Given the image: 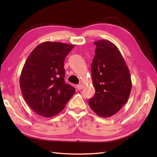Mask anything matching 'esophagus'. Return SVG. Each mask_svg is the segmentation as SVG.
<instances>
[{
	"label": "esophagus",
	"instance_id": "1",
	"mask_svg": "<svg viewBox=\"0 0 157 157\" xmlns=\"http://www.w3.org/2000/svg\"><path fill=\"white\" fill-rule=\"evenodd\" d=\"M83 87V85L82 84H78L77 86V88L78 90H80Z\"/></svg>",
	"mask_w": 157,
	"mask_h": 157
}]
</instances>
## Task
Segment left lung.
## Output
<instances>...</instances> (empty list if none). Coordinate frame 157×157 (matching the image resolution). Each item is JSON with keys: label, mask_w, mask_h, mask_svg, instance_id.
<instances>
[{"label": "left lung", "mask_w": 157, "mask_h": 157, "mask_svg": "<svg viewBox=\"0 0 157 157\" xmlns=\"http://www.w3.org/2000/svg\"><path fill=\"white\" fill-rule=\"evenodd\" d=\"M94 44L96 48L91 72L96 93L89 99V105L98 115L107 118L126 103L132 89L131 76L115 44L107 40H99Z\"/></svg>", "instance_id": "8db88e82"}]
</instances>
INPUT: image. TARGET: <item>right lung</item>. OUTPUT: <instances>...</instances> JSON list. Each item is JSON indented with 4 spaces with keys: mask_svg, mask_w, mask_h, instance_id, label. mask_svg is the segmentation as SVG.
Returning <instances> with one entry per match:
<instances>
[{
    "mask_svg": "<svg viewBox=\"0 0 157 157\" xmlns=\"http://www.w3.org/2000/svg\"><path fill=\"white\" fill-rule=\"evenodd\" d=\"M74 47L59 42H44L26 59L20 75V88L27 103L39 115H56L74 95L75 88L64 79V61Z\"/></svg>",
    "mask_w": 157,
    "mask_h": 157,
    "instance_id": "right-lung-1",
    "label": "right lung"
}]
</instances>
